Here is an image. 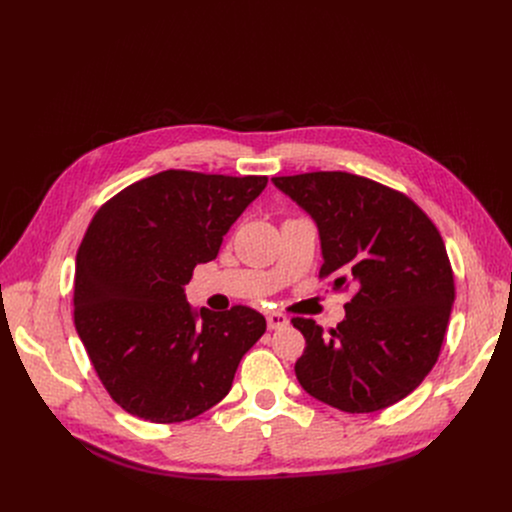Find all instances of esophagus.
Here are the masks:
<instances>
[{
	"label": "esophagus",
	"mask_w": 512,
	"mask_h": 512,
	"mask_svg": "<svg viewBox=\"0 0 512 512\" xmlns=\"http://www.w3.org/2000/svg\"><path fill=\"white\" fill-rule=\"evenodd\" d=\"M287 324H289V320H287L285 314H281V312H269L267 314V328L269 330H277V328H283Z\"/></svg>",
	"instance_id": "esophagus-1"
}]
</instances>
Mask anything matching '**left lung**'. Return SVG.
I'll return each instance as SVG.
<instances>
[{
    "label": "left lung",
    "instance_id": "8db88e82",
    "mask_svg": "<svg viewBox=\"0 0 512 512\" xmlns=\"http://www.w3.org/2000/svg\"><path fill=\"white\" fill-rule=\"evenodd\" d=\"M318 227L320 277L352 289L346 318L306 338L296 377L306 393L346 413L407 397L440 356L454 304V273L440 231L405 194L348 172L271 178Z\"/></svg>",
    "mask_w": 512,
    "mask_h": 512
}]
</instances>
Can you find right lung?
Returning a JSON list of instances; mask_svg holds the SVG:
<instances>
[{
    "mask_svg": "<svg viewBox=\"0 0 512 512\" xmlns=\"http://www.w3.org/2000/svg\"><path fill=\"white\" fill-rule=\"evenodd\" d=\"M267 176L166 170L107 200L83 237L75 326L111 399L152 423L192 419L233 387L265 318L194 310L184 285L263 192Z\"/></svg>",
    "mask_w": 512,
    "mask_h": 512,
    "instance_id": "1",
    "label": "right lung"
}]
</instances>
